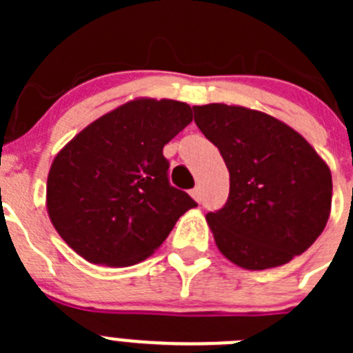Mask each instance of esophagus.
Here are the masks:
<instances>
[{
    "label": "esophagus",
    "mask_w": 353,
    "mask_h": 353,
    "mask_svg": "<svg viewBox=\"0 0 353 353\" xmlns=\"http://www.w3.org/2000/svg\"><path fill=\"white\" fill-rule=\"evenodd\" d=\"M191 196L196 199V201H199V199H201V189H199V187H194V189L191 191Z\"/></svg>",
    "instance_id": "esophagus-1"
}]
</instances>
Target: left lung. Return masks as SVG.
<instances>
[{
    "label": "left lung",
    "mask_w": 353,
    "mask_h": 353,
    "mask_svg": "<svg viewBox=\"0 0 353 353\" xmlns=\"http://www.w3.org/2000/svg\"><path fill=\"white\" fill-rule=\"evenodd\" d=\"M194 121L230 171L223 208L208 212L215 244L239 267L263 270L299 256L323 232L332 176L292 127L240 105H194Z\"/></svg>",
    "instance_id": "left-lung-1"
}]
</instances>
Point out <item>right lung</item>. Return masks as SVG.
Wrapping results in <instances>:
<instances>
[{
  "mask_svg": "<svg viewBox=\"0 0 353 353\" xmlns=\"http://www.w3.org/2000/svg\"><path fill=\"white\" fill-rule=\"evenodd\" d=\"M192 121L185 102L138 99L95 120L52 161L48 212L84 260L127 267L148 258L198 207L170 183L162 148Z\"/></svg>",
  "mask_w": 353,
  "mask_h": 353,
  "instance_id": "add662e5",
  "label": "right lung"
}]
</instances>
